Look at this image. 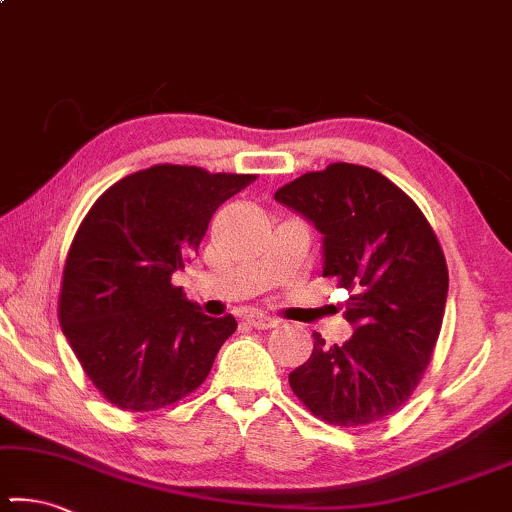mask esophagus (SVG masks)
<instances>
[{
    "label": "esophagus",
    "instance_id": "34e87169",
    "mask_svg": "<svg viewBox=\"0 0 512 512\" xmlns=\"http://www.w3.org/2000/svg\"><path fill=\"white\" fill-rule=\"evenodd\" d=\"M247 323L251 325V328H256V330H268V328H274V325H277L279 321H277V318L265 316V314H249L247 316Z\"/></svg>",
    "mask_w": 512,
    "mask_h": 512
}]
</instances>
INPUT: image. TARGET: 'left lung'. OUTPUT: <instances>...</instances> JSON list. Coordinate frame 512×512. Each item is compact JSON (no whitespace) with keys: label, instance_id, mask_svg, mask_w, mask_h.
<instances>
[{"label":"left lung","instance_id":"1","mask_svg":"<svg viewBox=\"0 0 512 512\" xmlns=\"http://www.w3.org/2000/svg\"><path fill=\"white\" fill-rule=\"evenodd\" d=\"M274 198L323 235V277L346 288L353 337L325 344L288 374L307 409L330 425L388 418L432 360L448 298L441 244L420 207L376 170L330 164L281 187Z\"/></svg>","mask_w":512,"mask_h":512}]
</instances>
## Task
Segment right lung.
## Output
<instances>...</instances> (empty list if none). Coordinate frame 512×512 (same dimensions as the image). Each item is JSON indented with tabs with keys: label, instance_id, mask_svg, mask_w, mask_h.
<instances>
[{
	"label": "right lung",
	"instance_id": "1",
	"mask_svg": "<svg viewBox=\"0 0 512 512\" xmlns=\"http://www.w3.org/2000/svg\"><path fill=\"white\" fill-rule=\"evenodd\" d=\"M256 175L159 164L96 198L66 256L59 323L96 390L122 411H159L194 392L238 323L205 316L173 274L212 214Z\"/></svg>",
	"mask_w": 512,
	"mask_h": 512
}]
</instances>
